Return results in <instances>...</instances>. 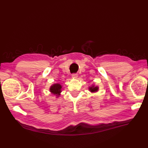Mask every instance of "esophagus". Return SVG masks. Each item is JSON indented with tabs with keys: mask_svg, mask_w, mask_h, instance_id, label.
Returning <instances> with one entry per match:
<instances>
[{
	"mask_svg": "<svg viewBox=\"0 0 148 148\" xmlns=\"http://www.w3.org/2000/svg\"><path fill=\"white\" fill-rule=\"evenodd\" d=\"M71 77H72V78H76L78 77V75L77 73H73V74H72V75H71Z\"/></svg>",
	"mask_w": 148,
	"mask_h": 148,
	"instance_id": "34e87169",
	"label": "esophagus"
}]
</instances>
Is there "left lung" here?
Masks as SVG:
<instances>
[{"label":"left lung","instance_id":"8db88e82","mask_svg":"<svg viewBox=\"0 0 148 148\" xmlns=\"http://www.w3.org/2000/svg\"><path fill=\"white\" fill-rule=\"evenodd\" d=\"M89 90H90L91 92H96L98 90V87L97 86H92V87L89 88Z\"/></svg>","mask_w":148,"mask_h":148}]
</instances>
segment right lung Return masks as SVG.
Instances as JSON below:
<instances>
[{
    "label": "right lung",
    "instance_id": "right-lung-1",
    "mask_svg": "<svg viewBox=\"0 0 148 148\" xmlns=\"http://www.w3.org/2000/svg\"><path fill=\"white\" fill-rule=\"evenodd\" d=\"M61 88L62 86L60 84H54L51 87L50 91L53 95H56V96H58L60 95L61 92Z\"/></svg>",
    "mask_w": 148,
    "mask_h": 148
}]
</instances>
